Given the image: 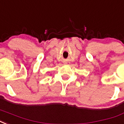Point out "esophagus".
Returning <instances> with one entry per match:
<instances>
[{
    "instance_id": "34e87169",
    "label": "esophagus",
    "mask_w": 124,
    "mask_h": 124,
    "mask_svg": "<svg viewBox=\"0 0 124 124\" xmlns=\"http://www.w3.org/2000/svg\"><path fill=\"white\" fill-rule=\"evenodd\" d=\"M65 64H69L70 63H69V62H66V63H65Z\"/></svg>"
}]
</instances>
